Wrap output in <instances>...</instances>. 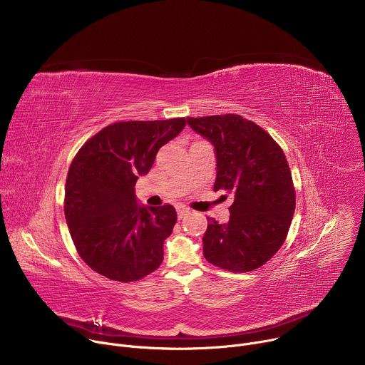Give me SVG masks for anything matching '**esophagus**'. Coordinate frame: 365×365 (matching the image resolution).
Here are the masks:
<instances>
[{"instance_id":"1","label":"esophagus","mask_w":365,"mask_h":365,"mask_svg":"<svg viewBox=\"0 0 365 365\" xmlns=\"http://www.w3.org/2000/svg\"><path fill=\"white\" fill-rule=\"evenodd\" d=\"M187 214H189L187 207H185V206H179V207H178V217H179V220L185 218V215H187Z\"/></svg>"}]
</instances>
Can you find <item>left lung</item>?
I'll return each mask as SVG.
<instances>
[{"mask_svg": "<svg viewBox=\"0 0 365 365\" xmlns=\"http://www.w3.org/2000/svg\"><path fill=\"white\" fill-rule=\"evenodd\" d=\"M187 124L214 145V190L234 193L227 224L206 218L203 255L228 272L255 270L279 251L292 224L296 197L286 155L263 128L241 115L187 118Z\"/></svg>", "mask_w": 365, "mask_h": 365, "instance_id": "8db88e82", "label": "left lung"}]
</instances>
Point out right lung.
Listing matches in <instances>:
<instances>
[{"instance_id": "1", "label": "right lung", "mask_w": 365, "mask_h": 365, "mask_svg": "<svg viewBox=\"0 0 365 365\" xmlns=\"http://www.w3.org/2000/svg\"><path fill=\"white\" fill-rule=\"evenodd\" d=\"M185 125V118L115 123L78 151L66 179L65 218L79 255L96 273L127 283L162 264L176 210L140 205L134 186Z\"/></svg>"}]
</instances>
